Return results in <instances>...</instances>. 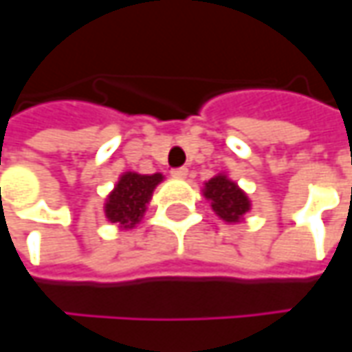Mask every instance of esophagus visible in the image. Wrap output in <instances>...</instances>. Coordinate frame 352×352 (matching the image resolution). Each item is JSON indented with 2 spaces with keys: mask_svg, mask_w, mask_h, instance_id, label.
<instances>
[{
  "mask_svg": "<svg viewBox=\"0 0 352 352\" xmlns=\"http://www.w3.org/2000/svg\"><path fill=\"white\" fill-rule=\"evenodd\" d=\"M170 174H172L174 178H180V180H184V178L188 176V168H184V166L182 168H174Z\"/></svg>",
  "mask_w": 352,
  "mask_h": 352,
  "instance_id": "esophagus-1",
  "label": "esophagus"
}]
</instances>
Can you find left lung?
<instances>
[{
  "mask_svg": "<svg viewBox=\"0 0 352 352\" xmlns=\"http://www.w3.org/2000/svg\"><path fill=\"white\" fill-rule=\"evenodd\" d=\"M204 196L211 204V210L225 223L235 225L245 219L250 211V199L235 180H231L225 172H219L211 180L204 184Z\"/></svg>",
  "mask_w": 352,
  "mask_h": 352,
  "instance_id": "8db88e82",
  "label": "left lung"
}]
</instances>
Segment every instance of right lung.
I'll return each instance as SVG.
<instances>
[{"instance_id": "add662e5", "label": "right lung", "mask_w": 352, "mask_h": 352, "mask_svg": "<svg viewBox=\"0 0 352 352\" xmlns=\"http://www.w3.org/2000/svg\"><path fill=\"white\" fill-rule=\"evenodd\" d=\"M162 180L164 176L160 172L156 174L123 172L113 190L105 197L103 204L105 219L125 231L141 223L146 206L153 199V192Z\"/></svg>"}]
</instances>
